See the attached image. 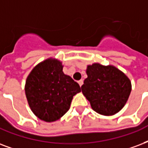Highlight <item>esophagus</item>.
<instances>
[{
	"label": "esophagus",
	"instance_id": "34e87169",
	"mask_svg": "<svg viewBox=\"0 0 148 148\" xmlns=\"http://www.w3.org/2000/svg\"><path fill=\"white\" fill-rule=\"evenodd\" d=\"M78 84L80 86L82 87V84H83V80H80V81H78Z\"/></svg>",
	"mask_w": 148,
	"mask_h": 148
}]
</instances>
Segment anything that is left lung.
I'll use <instances>...</instances> for the list:
<instances>
[{"instance_id":"1","label":"left lung","mask_w":148,"mask_h":148,"mask_svg":"<svg viewBox=\"0 0 148 148\" xmlns=\"http://www.w3.org/2000/svg\"><path fill=\"white\" fill-rule=\"evenodd\" d=\"M82 93L92 109L104 116H112L121 110L129 99L131 82L127 75L113 66L88 65Z\"/></svg>"}]
</instances>
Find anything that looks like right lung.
Wrapping results in <instances>:
<instances>
[{"label": "right lung", "mask_w": 148, "mask_h": 148, "mask_svg": "<svg viewBox=\"0 0 148 148\" xmlns=\"http://www.w3.org/2000/svg\"><path fill=\"white\" fill-rule=\"evenodd\" d=\"M25 91L34 114L43 121L53 122L69 110L73 97L81 92V88L64 74L61 62L49 58L32 69Z\"/></svg>", "instance_id": "right-lung-1"}]
</instances>
